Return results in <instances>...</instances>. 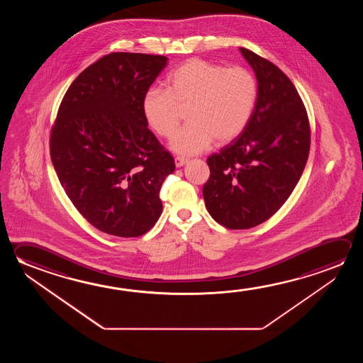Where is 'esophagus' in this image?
<instances>
[{"mask_svg":"<svg viewBox=\"0 0 363 363\" xmlns=\"http://www.w3.org/2000/svg\"><path fill=\"white\" fill-rule=\"evenodd\" d=\"M186 163H187V160L184 158V157H176V158H174V164H176V167L184 166Z\"/></svg>","mask_w":363,"mask_h":363,"instance_id":"obj_1","label":"esophagus"}]
</instances>
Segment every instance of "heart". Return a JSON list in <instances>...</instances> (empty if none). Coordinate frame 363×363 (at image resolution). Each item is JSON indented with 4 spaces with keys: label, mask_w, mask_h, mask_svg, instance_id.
<instances>
[{
    "label": "heart",
    "mask_w": 363,
    "mask_h": 363,
    "mask_svg": "<svg viewBox=\"0 0 363 363\" xmlns=\"http://www.w3.org/2000/svg\"><path fill=\"white\" fill-rule=\"evenodd\" d=\"M258 100L253 73L242 67L226 68L208 60L184 62L168 77V89L152 87L143 97L149 126L162 138H171L187 108L189 124L173 137L171 149L199 155L210 144L229 143L252 119Z\"/></svg>",
    "instance_id": "b5f03b06"
}]
</instances>
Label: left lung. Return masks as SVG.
I'll return each instance as SVG.
<instances>
[{"label":"left lung","mask_w":363,"mask_h":363,"mask_svg":"<svg viewBox=\"0 0 363 363\" xmlns=\"http://www.w3.org/2000/svg\"><path fill=\"white\" fill-rule=\"evenodd\" d=\"M240 53L256 73V108L243 133L208 157L202 189L208 214L228 229L269 219L291 195L310 149L308 113L290 78L248 49Z\"/></svg>","instance_id":"1"}]
</instances>
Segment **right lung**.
<instances>
[{"label":"right lung","mask_w":363,"mask_h":363,"mask_svg":"<svg viewBox=\"0 0 363 363\" xmlns=\"http://www.w3.org/2000/svg\"><path fill=\"white\" fill-rule=\"evenodd\" d=\"M167 60L102 57L67 89L50 131V158L67 196L110 235H143L161 216L160 191L174 160L147 128L143 97Z\"/></svg>","instance_id":"1"}]
</instances>
